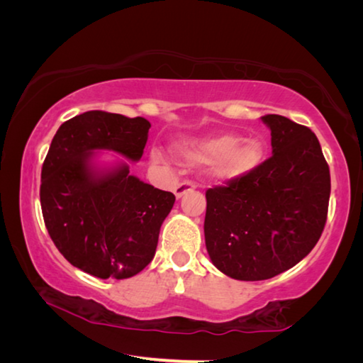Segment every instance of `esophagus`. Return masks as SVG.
Returning a JSON list of instances; mask_svg holds the SVG:
<instances>
[{
  "mask_svg": "<svg viewBox=\"0 0 363 363\" xmlns=\"http://www.w3.org/2000/svg\"><path fill=\"white\" fill-rule=\"evenodd\" d=\"M196 186L195 182L192 181H184L181 184H177V186L174 187V195L177 196V199H181V196L186 194V192H190V190H194Z\"/></svg>",
  "mask_w": 363,
  "mask_h": 363,
  "instance_id": "1",
  "label": "esophagus"
}]
</instances>
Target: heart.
Masks as SVG:
<instances>
[{"mask_svg":"<svg viewBox=\"0 0 363 363\" xmlns=\"http://www.w3.org/2000/svg\"><path fill=\"white\" fill-rule=\"evenodd\" d=\"M173 149L186 163H206L208 174L218 181H232L250 174L259 167L264 155V145L259 139H242L235 134L176 143ZM150 158L152 162H160L162 153L152 150Z\"/></svg>","mask_w":363,"mask_h":363,"instance_id":"1","label":"heart"}]
</instances>
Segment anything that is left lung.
<instances>
[{
  "label": "left lung",
  "instance_id": "obj_1",
  "mask_svg": "<svg viewBox=\"0 0 363 363\" xmlns=\"http://www.w3.org/2000/svg\"><path fill=\"white\" fill-rule=\"evenodd\" d=\"M272 157L250 174L206 190L205 242L220 272L267 280L311 253L328 214L330 168L309 128L264 115Z\"/></svg>",
  "mask_w": 363,
  "mask_h": 363
}]
</instances>
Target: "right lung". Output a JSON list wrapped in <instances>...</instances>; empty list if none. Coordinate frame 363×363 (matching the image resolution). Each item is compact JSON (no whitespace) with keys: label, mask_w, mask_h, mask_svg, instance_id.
<instances>
[{"label":"right lung","mask_w":363,"mask_h":363,"mask_svg":"<svg viewBox=\"0 0 363 363\" xmlns=\"http://www.w3.org/2000/svg\"><path fill=\"white\" fill-rule=\"evenodd\" d=\"M150 123L91 110L60 125L41 169L46 229L72 266L99 279H130L155 256L158 233L174 205L171 192L131 176L126 163L101 169L94 150L143 157Z\"/></svg>","instance_id":"add662e5"}]
</instances>
